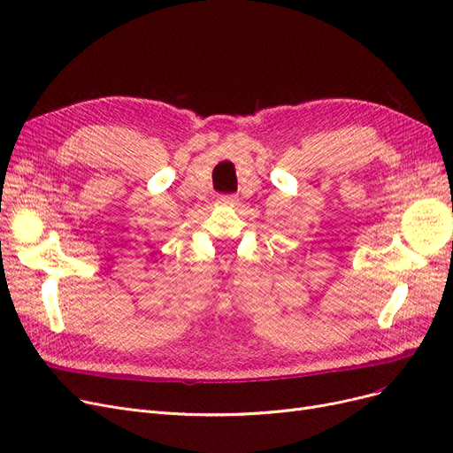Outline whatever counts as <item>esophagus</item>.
Instances as JSON below:
<instances>
[{
  "mask_svg": "<svg viewBox=\"0 0 453 453\" xmlns=\"http://www.w3.org/2000/svg\"><path fill=\"white\" fill-rule=\"evenodd\" d=\"M236 200H239V198H236L234 195H220L219 196V202L224 203V205H233Z\"/></svg>",
  "mask_w": 453,
  "mask_h": 453,
  "instance_id": "obj_1",
  "label": "esophagus"
}]
</instances>
